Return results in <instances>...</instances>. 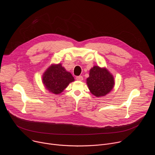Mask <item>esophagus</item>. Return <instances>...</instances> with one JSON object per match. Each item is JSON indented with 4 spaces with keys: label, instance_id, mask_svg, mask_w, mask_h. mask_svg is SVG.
I'll return each instance as SVG.
<instances>
[{
    "label": "esophagus",
    "instance_id": "1",
    "mask_svg": "<svg viewBox=\"0 0 155 155\" xmlns=\"http://www.w3.org/2000/svg\"><path fill=\"white\" fill-rule=\"evenodd\" d=\"M76 79L78 81H82L83 80V78L82 76H78V77H76Z\"/></svg>",
    "mask_w": 155,
    "mask_h": 155
}]
</instances>
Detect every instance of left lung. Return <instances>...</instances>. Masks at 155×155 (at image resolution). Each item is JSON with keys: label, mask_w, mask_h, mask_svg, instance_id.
Segmentation results:
<instances>
[{"label": "left lung", "mask_w": 155, "mask_h": 155, "mask_svg": "<svg viewBox=\"0 0 155 155\" xmlns=\"http://www.w3.org/2000/svg\"><path fill=\"white\" fill-rule=\"evenodd\" d=\"M86 84L91 93L99 97L106 96L113 90L115 80L107 68L94 65L90 71Z\"/></svg>", "instance_id": "obj_1"}]
</instances>
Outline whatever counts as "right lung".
Instances as JSON below:
<instances>
[{
	"mask_svg": "<svg viewBox=\"0 0 155 155\" xmlns=\"http://www.w3.org/2000/svg\"><path fill=\"white\" fill-rule=\"evenodd\" d=\"M74 80L72 75L60 63L51 64L42 75L44 86L54 94H61Z\"/></svg>",
	"mask_w": 155,
	"mask_h": 155,
	"instance_id": "1",
	"label": "right lung"
}]
</instances>
